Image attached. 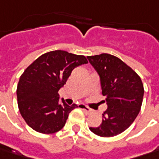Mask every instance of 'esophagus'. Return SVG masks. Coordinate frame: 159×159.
I'll return each mask as SVG.
<instances>
[{
  "mask_svg": "<svg viewBox=\"0 0 159 159\" xmlns=\"http://www.w3.org/2000/svg\"><path fill=\"white\" fill-rule=\"evenodd\" d=\"M80 107H81V109H83L86 114H89V113L92 112V109L89 107L85 106V105H84V104H81V105H80Z\"/></svg>",
  "mask_w": 159,
  "mask_h": 159,
  "instance_id": "esophagus-1",
  "label": "esophagus"
}]
</instances>
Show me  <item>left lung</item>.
Listing matches in <instances>:
<instances>
[{
	"label": "left lung",
	"mask_w": 159,
	"mask_h": 159,
	"mask_svg": "<svg viewBox=\"0 0 159 159\" xmlns=\"http://www.w3.org/2000/svg\"><path fill=\"white\" fill-rule=\"evenodd\" d=\"M87 59L100 75L102 95L107 105L101 125L90 130L101 137H113L125 131L141 110L144 94L142 79L113 55L102 53Z\"/></svg>",
	"instance_id": "8db88e82"
}]
</instances>
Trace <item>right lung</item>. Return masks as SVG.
Masks as SVG:
<instances>
[{
	"label": "right lung",
	"mask_w": 159,
	"mask_h": 159,
	"mask_svg": "<svg viewBox=\"0 0 159 159\" xmlns=\"http://www.w3.org/2000/svg\"><path fill=\"white\" fill-rule=\"evenodd\" d=\"M87 63L83 55L59 50L43 54L25 70L17 84V105L32 129L50 134L64 127L77 105L68 106L63 100L61 103L58 92L75 67Z\"/></svg>",
	"instance_id": "1"
}]
</instances>
